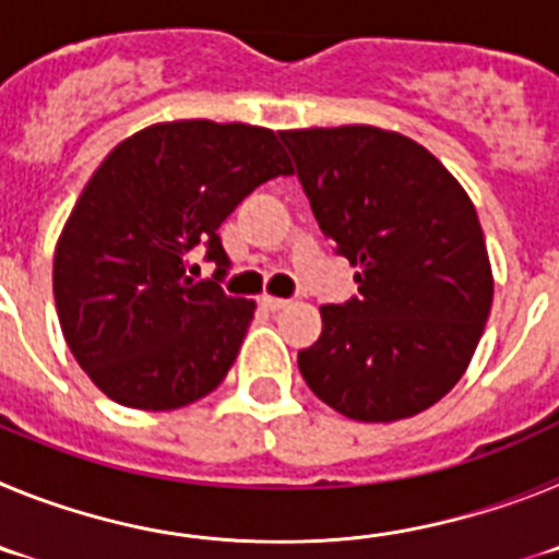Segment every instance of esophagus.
Here are the masks:
<instances>
[{"label":"esophagus","mask_w":559,"mask_h":559,"mask_svg":"<svg viewBox=\"0 0 559 559\" xmlns=\"http://www.w3.org/2000/svg\"><path fill=\"white\" fill-rule=\"evenodd\" d=\"M260 305H263L265 310H271V313H276V310L288 308V299H280V296H260Z\"/></svg>","instance_id":"34e87169"}]
</instances>
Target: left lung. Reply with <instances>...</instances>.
<instances>
[{
    "label": "left lung",
    "mask_w": 559,
    "mask_h": 559,
    "mask_svg": "<svg viewBox=\"0 0 559 559\" xmlns=\"http://www.w3.org/2000/svg\"><path fill=\"white\" fill-rule=\"evenodd\" d=\"M335 254L358 265V296L324 305L299 353L305 383L358 423L426 412L462 378L492 305L476 206L442 162L372 126L280 131Z\"/></svg>",
    "instance_id": "1"
}]
</instances>
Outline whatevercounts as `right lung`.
<instances>
[{
	"label": "right lung",
	"mask_w": 559,
	"mask_h": 559,
	"mask_svg": "<svg viewBox=\"0 0 559 559\" xmlns=\"http://www.w3.org/2000/svg\"><path fill=\"white\" fill-rule=\"evenodd\" d=\"M290 173L276 133L243 122H159L103 159L58 237L52 294L69 349L106 397L170 412L226 378L254 302L218 285V226ZM195 245L219 265L201 284L183 269Z\"/></svg>",
	"instance_id": "obj_1"
}]
</instances>
